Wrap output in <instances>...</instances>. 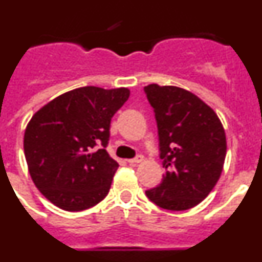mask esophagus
I'll return each instance as SVG.
<instances>
[{
    "label": "esophagus",
    "mask_w": 262,
    "mask_h": 262,
    "mask_svg": "<svg viewBox=\"0 0 262 262\" xmlns=\"http://www.w3.org/2000/svg\"><path fill=\"white\" fill-rule=\"evenodd\" d=\"M143 160H144V157H143L142 155H138V156H136V157H134V159H129V160H127V163H128V164H131V165H133V164H139V163H142Z\"/></svg>",
    "instance_id": "1"
}]
</instances>
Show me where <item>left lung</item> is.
I'll return each mask as SVG.
<instances>
[{
  "label": "left lung",
  "mask_w": 262,
  "mask_h": 262,
  "mask_svg": "<svg viewBox=\"0 0 262 262\" xmlns=\"http://www.w3.org/2000/svg\"><path fill=\"white\" fill-rule=\"evenodd\" d=\"M156 118L160 159L165 174L145 191L161 209L189 210L202 202L221 177L226 159V134L211 107L177 86H144Z\"/></svg>",
  "instance_id": "obj_1"
}]
</instances>
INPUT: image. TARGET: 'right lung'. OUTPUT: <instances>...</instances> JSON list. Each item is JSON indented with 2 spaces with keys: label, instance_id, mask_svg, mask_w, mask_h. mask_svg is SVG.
<instances>
[{
  "label": "right lung",
  "instance_id": "1",
  "mask_svg": "<svg viewBox=\"0 0 262 262\" xmlns=\"http://www.w3.org/2000/svg\"><path fill=\"white\" fill-rule=\"evenodd\" d=\"M128 97L126 88H78L31 118L25 156L32 181L50 202L66 211H82L107 195L119 166L106 151L111 118Z\"/></svg>",
  "mask_w": 262,
  "mask_h": 262
}]
</instances>
